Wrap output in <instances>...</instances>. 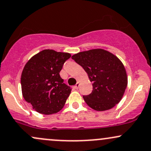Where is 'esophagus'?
<instances>
[{
    "instance_id": "34e87169",
    "label": "esophagus",
    "mask_w": 151,
    "mask_h": 151,
    "mask_svg": "<svg viewBox=\"0 0 151 151\" xmlns=\"http://www.w3.org/2000/svg\"><path fill=\"white\" fill-rule=\"evenodd\" d=\"M79 86H80V83H79V82H78L75 85V86H74V88H75L76 89H78Z\"/></svg>"
}]
</instances>
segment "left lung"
I'll return each instance as SVG.
<instances>
[{"instance_id": "left-lung-1", "label": "left lung", "mask_w": 151, "mask_h": 151, "mask_svg": "<svg viewBox=\"0 0 151 151\" xmlns=\"http://www.w3.org/2000/svg\"><path fill=\"white\" fill-rule=\"evenodd\" d=\"M72 59L82 66L93 82V91L83 96L84 101L96 111L113 108L122 98L127 85L126 70L111 53L101 49L81 52Z\"/></svg>"}]
</instances>
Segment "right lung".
I'll return each mask as SVG.
<instances>
[{
    "mask_svg": "<svg viewBox=\"0 0 151 151\" xmlns=\"http://www.w3.org/2000/svg\"><path fill=\"white\" fill-rule=\"evenodd\" d=\"M69 53L45 50L32 57L21 78L22 94L37 112L52 114L62 109L72 88L60 76Z\"/></svg>",
    "mask_w": 151,
    "mask_h": 151,
    "instance_id": "obj_1",
    "label": "right lung"
}]
</instances>
